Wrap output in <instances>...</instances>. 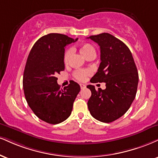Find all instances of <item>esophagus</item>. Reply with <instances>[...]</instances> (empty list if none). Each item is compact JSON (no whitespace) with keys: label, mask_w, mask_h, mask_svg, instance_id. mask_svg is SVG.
Listing matches in <instances>:
<instances>
[{"label":"esophagus","mask_w":158,"mask_h":158,"mask_svg":"<svg viewBox=\"0 0 158 158\" xmlns=\"http://www.w3.org/2000/svg\"><path fill=\"white\" fill-rule=\"evenodd\" d=\"M85 87H86V86H85V85H80V87H81V89H84V88H85Z\"/></svg>","instance_id":"34e87169"}]
</instances>
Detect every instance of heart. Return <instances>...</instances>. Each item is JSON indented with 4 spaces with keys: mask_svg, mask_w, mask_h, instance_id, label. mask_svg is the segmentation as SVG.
Instances as JSON below:
<instances>
[{
    "mask_svg": "<svg viewBox=\"0 0 158 158\" xmlns=\"http://www.w3.org/2000/svg\"><path fill=\"white\" fill-rule=\"evenodd\" d=\"M80 52L81 54L83 55V56H85V57H88L89 56L93 54H96V50H95V48L92 45L89 44V43H85V44L81 45L80 46ZM71 54V49H68V50L65 51L64 54V62L65 64L68 63V60H69L70 56ZM90 72L88 70H78V71H76L73 73V76L77 80L79 81H84L86 77L88 75H90Z\"/></svg>",
    "mask_w": 158,
    "mask_h": 158,
    "instance_id": "heart-1",
    "label": "heart"
}]
</instances>
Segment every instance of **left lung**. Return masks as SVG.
Returning a JSON list of instances; mask_svg holds the SVG:
<instances>
[{"mask_svg": "<svg viewBox=\"0 0 158 158\" xmlns=\"http://www.w3.org/2000/svg\"><path fill=\"white\" fill-rule=\"evenodd\" d=\"M100 46L101 63L90 82H105L106 89L98 90L94 85L87 107L93 117L110 123L122 116L135 98L138 73L132 53L122 41L110 34L102 33L87 37Z\"/></svg>", "mask_w": 158, "mask_h": 158, "instance_id": "obj_1", "label": "left lung"}]
</instances>
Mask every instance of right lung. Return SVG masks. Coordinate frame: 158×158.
I'll list each match as a JSON object with an SVG mask.
<instances>
[{
    "label": "right lung",
    "mask_w": 158,
    "mask_h": 158,
    "mask_svg": "<svg viewBox=\"0 0 158 158\" xmlns=\"http://www.w3.org/2000/svg\"><path fill=\"white\" fill-rule=\"evenodd\" d=\"M77 40L57 33L43 36L33 45L26 61L23 79L26 102L40 119L51 124L70 116L80 91L73 81L60 89L56 78L64 70V47Z\"/></svg>",
    "instance_id": "1"
}]
</instances>
